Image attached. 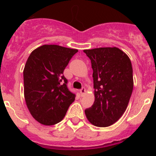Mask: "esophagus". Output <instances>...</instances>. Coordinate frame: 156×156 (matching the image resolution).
<instances>
[{
  "instance_id": "obj_1",
  "label": "esophagus",
  "mask_w": 156,
  "mask_h": 156,
  "mask_svg": "<svg viewBox=\"0 0 156 156\" xmlns=\"http://www.w3.org/2000/svg\"><path fill=\"white\" fill-rule=\"evenodd\" d=\"M86 92H87L86 89H85L84 88H82L80 90V94H81V96H82V97H84V96L86 94Z\"/></svg>"
}]
</instances>
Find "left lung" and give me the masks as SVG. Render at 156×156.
<instances>
[{
  "mask_svg": "<svg viewBox=\"0 0 156 156\" xmlns=\"http://www.w3.org/2000/svg\"><path fill=\"white\" fill-rule=\"evenodd\" d=\"M83 51L91 60L95 97L85 114L94 126H109L121 118L129 104L133 88L131 62L116 47Z\"/></svg>",
  "mask_w": 156,
  "mask_h": 156,
  "instance_id": "8db88e82",
  "label": "left lung"
}]
</instances>
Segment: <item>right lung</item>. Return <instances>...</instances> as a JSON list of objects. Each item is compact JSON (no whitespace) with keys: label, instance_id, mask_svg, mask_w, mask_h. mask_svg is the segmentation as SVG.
<instances>
[{"label":"right lung","instance_id":"obj_1","mask_svg":"<svg viewBox=\"0 0 156 156\" xmlns=\"http://www.w3.org/2000/svg\"><path fill=\"white\" fill-rule=\"evenodd\" d=\"M78 50L44 44L30 55L23 70L24 97L32 116L45 126L60 122L75 99L64 70Z\"/></svg>","mask_w":156,"mask_h":156}]
</instances>
